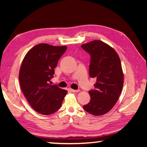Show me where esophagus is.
<instances>
[{
	"label": "esophagus",
	"instance_id": "esophagus-1",
	"mask_svg": "<svg viewBox=\"0 0 147 147\" xmlns=\"http://www.w3.org/2000/svg\"><path fill=\"white\" fill-rule=\"evenodd\" d=\"M71 91L72 92H73V93H78V92L80 91L79 89H77V90H76V89H71Z\"/></svg>",
	"mask_w": 147,
	"mask_h": 147
}]
</instances>
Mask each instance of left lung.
Listing matches in <instances>:
<instances>
[{"mask_svg": "<svg viewBox=\"0 0 147 147\" xmlns=\"http://www.w3.org/2000/svg\"><path fill=\"white\" fill-rule=\"evenodd\" d=\"M81 47L91 56L89 76L96 79L94 89L89 91L91 100L84 109L93 115H102L115 106L123 89L124 74L120 58L112 47L100 40Z\"/></svg>", "mask_w": 147, "mask_h": 147, "instance_id": "1", "label": "left lung"}]
</instances>
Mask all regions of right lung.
<instances>
[{
  "label": "right lung",
  "mask_w": 147,
  "mask_h": 147,
  "mask_svg": "<svg viewBox=\"0 0 147 147\" xmlns=\"http://www.w3.org/2000/svg\"><path fill=\"white\" fill-rule=\"evenodd\" d=\"M66 46L40 43L26 53L19 70L21 90L35 111L48 115L60 108L67 91L50 84Z\"/></svg>",
  "instance_id": "1"
}]
</instances>
